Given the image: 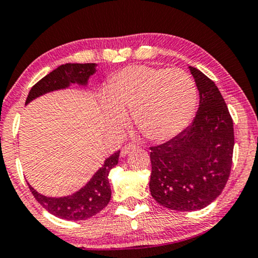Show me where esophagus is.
Returning <instances> with one entry per match:
<instances>
[{
  "label": "esophagus",
  "instance_id": "1",
  "mask_svg": "<svg viewBox=\"0 0 258 258\" xmlns=\"http://www.w3.org/2000/svg\"><path fill=\"white\" fill-rule=\"evenodd\" d=\"M136 149H137V145L136 144H127L125 146H122L121 152H120V153H121L122 157H125L127 153H130V152L133 151V150H136Z\"/></svg>",
  "mask_w": 258,
  "mask_h": 258
}]
</instances>
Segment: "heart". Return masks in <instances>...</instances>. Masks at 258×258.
I'll list each match as a JSON object with an SVG mask.
<instances>
[{
  "label": "heart",
  "instance_id": "obj_1",
  "mask_svg": "<svg viewBox=\"0 0 258 258\" xmlns=\"http://www.w3.org/2000/svg\"><path fill=\"white\" fill-rule=\"evenodd\" d=\"M198 89L181 69L131 65L115 73L102 97L107 126L119 131L126 110L139 132L152 142H164L183 131L193 118Z\"/></svg>",
  "mask_w": 258,
  "mask_h": 258
}]
</instances>
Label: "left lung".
Here are the masks:
<instances>
[{
	"label": "left lung",
	"instance_id": "8db88e82",
	"mask_svg": "<svg viewBox=\"0 0 258 258\" xmlns=\"http://www.w3.org/2000/svg\"><path fill=\"white\" fill-rule=\"evenodd\" d=\"M200 103L193 122L180 135L151 146L150 191L162 206L172 211L207 207L229 180L234 146L233 121L213 81L189 67Z\"/></svg>",
	"mask_w": 258,
	"mask_h": 258
}]
</instances>
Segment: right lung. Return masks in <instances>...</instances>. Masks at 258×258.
Wrapping results in <instances>:
<instances>
[{"label":"right lung","instance_id":"add662e5","mask_svg":"<svg viewBox=\"0 0 258 258\" xmlns=\"http://www.w3.org/2000/svg\"><path fill=\"white\" fill-rule=\"evenodd\" d=\"M96 64L87 63H67L58 67L56 70L41 78L29 90L26 105L32 100L50 93V91L65 89L73 83L80 86H87L88 80L91 75L95 74ZM120 151L114 152L103 163L89 182L77 190L76 193L61 198H50L38 193L35 189L28 184L29 190L32 191L39 204L54 217L65 220H86L94 217L105 208L112 197V190L108 181L109 171L118 164Z\"/></svg>","mask_w":258,"mask_h":258}]
</instances>
